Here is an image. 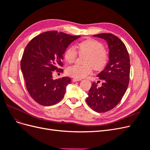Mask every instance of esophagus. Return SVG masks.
I'll use <instances>...</instances> for the list:
<instances>
[{
    "mask_svg": "<svg viewBox=\"0 0 150 150\" xmlns=\"http://www.w3.org/2000/svg\"><path fill=\"white\" fill-rule=\"evenodd\" d=\"M81 80V79H80V78H74L73 79H72V81H73V82H76V81H79Z\"/></svg>",
    "mask_w": 150,
    "mask_h": 150,
    "instance_id": "obj_1",
    "label": "esophagus"
}]
</instances>
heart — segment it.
Here are the masks:
<instances>
[{
    "label": "heart",
    "mask_w": 150,
    "mask_h": 150,
    "mask_svg": "<svg viewBox=\"0 0 150 150\" xmlns=\"http://www.w3.org/2000/svg\"><path fill=\"white\" fill-rule=\"evenodd\" d=\"M77 48L79 54H86L83 61L84 64H74L67 67V75L75 78H83L91 73L93 67L96 71H101L106 66L109 59L108 52L101 42L89 39L79 43ZM77 55L74 47L71 46L65 52V60L68 63L73 62Z\"/></svg>",
    "instance_id": "obj_1"
}]
</instances>
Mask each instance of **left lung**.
Segmentation results:
<instances>
[{
  "label": "left lung",
  "instance_id": "obj_1",
  "mask_svg": "<svg viewBox=\"0 0 150 150\" xmlns=\"http://www.w3.org/2000/svg\"><path fill=\"white\" fill-rule=\"evenodd\" d=\"M106 40L109 47V62L98 74L102 80L101 86L93 83L86 103L98 112H107L118 104L125 94L129 81L130 60L125 44L111 33L94 35Z\"/></svg>",
  "mask_w": 150,
  "mask_h": 150
}]
</instances>
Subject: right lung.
Segmentation results:
<instances>
[{"label":"right lung","mask_w":150,"mask_h":150,"mask_svg":"<svg viewBox=\"0 0 150 150\" xmlns=\"http://www.w3.org/2000/svg\"><path fill=\"white\" fill-rule=\"evenodd\" d=\"M80 35L47 31L35 36L25 47L21 67L30 96L40 105L49 106L59 102L71 79L68 77L54 79V71L63 72V54Z\"/></svg>","instance_id":"obj_1"}]
</instances>
